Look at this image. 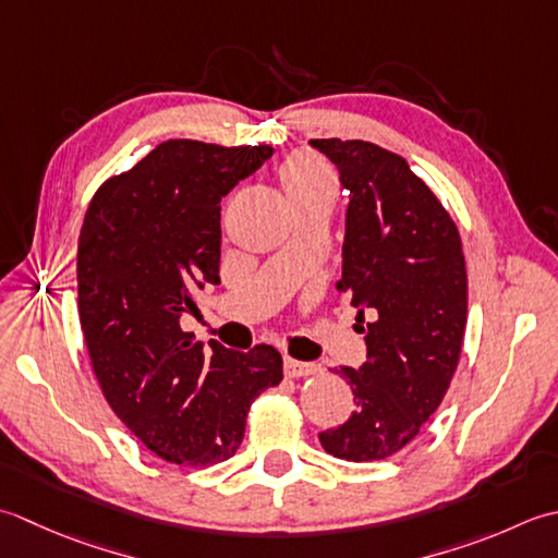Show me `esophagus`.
<instances>
[{"label": "esophagus", "mask_w": 558, "mask_h": 558, "mask_svg": "<svg viewBox=\"0 0 558 558\" xmlns=\"http://www.w3.org/2000/svg\"><path fill=\"white\" fill-rule=\"evenodd\" d=\"M317 368L320 366L311 361H295V359L283 361V373H287L289 378H305V375H313Z\"/></svg>", "instance_id": "34e87169"}]
</instances>
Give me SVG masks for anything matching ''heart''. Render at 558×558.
<instances>
[{"instance_id":"b5f03b06","label":"heart","mask_w":558,"mask_h":558,"mask_svg":"<svg viewBox=\"0 0 558 558\" xmlns=\"http://www.w3.org/2000/svg\"><path fill=\"white\" fill-rule=\"evenodd\" d=\"M281 185L291 202L327 199L335 202L337 183L325 161L311 154H295L281 166Z\"/></svg>"}]
</instances>
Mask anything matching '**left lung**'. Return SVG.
Listing matches in <instances>:
<instances>
[{"label":"left lung","instance_id":"left-lung-1","mask_svg":"<svg viewBox=\"0 0 558 558\" xmlns=\"http://www.w3.org/2000/svg\"><path fill=\"white\" fill-rule=\"evenodd\" d=\"M349 192L342 279L366 363L342 366L356 412L320 434L351 462L385 460L412 442L458 368L468 325V269L458 226L402 156L361 140H311Z\"/></svg>","mask_w":558,"mask_h":558}]
</instances>
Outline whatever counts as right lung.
I'll use <instances>...</instances> for the list:
<instances>
[{"instance_id": "right-lung-1", "label": "right lung", "mask_w": 558, "mask_h": 558, "mask_svg": "<svg viewBox=\"0 0 558 558\" xmlns=\"http://www.w3.org/2000/svg\"><path fill=\"white\" fill-rule=\"evenodd\" d=\"M271 154L170 140L88 204L76 279L90 366L120 422L168 462L229 460L250 404L283 378L275 347L204 349L180 327L195 293L219 283L221 197Z\"/></svg>"}]
</instances>
